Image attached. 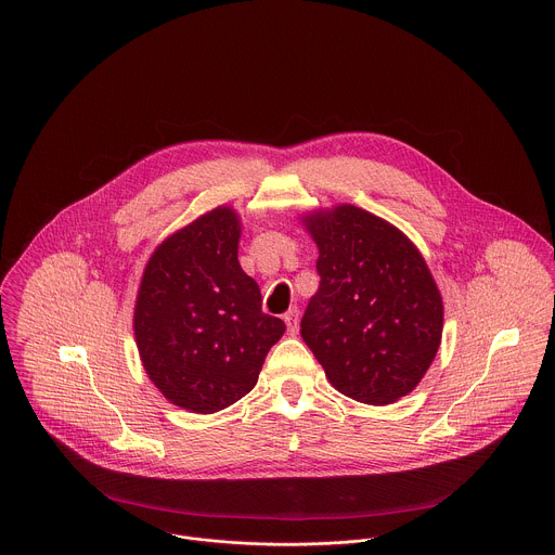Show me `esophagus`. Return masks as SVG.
Returning a JSON list of instances; mask_svg holds the SVG:
<instances>
[{
  "mask_svg": "<svg viewBox=\"0 0 555 555\" xmlns=\"http://www.w3.org/2000/svg\"><path fill=\"white\" fill-rule=\"evenodd\" d=\"M285 324H287V333L289 335H296L298 333V320H300V311L296 307H292L285 315H283Z\"/></svg>",
  "mask_w": 555,
  "mask_h": 555,
  "instance_id": "1",
  "label": "esophagus"
}]
</instances>
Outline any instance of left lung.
Segmentation results:
<instances>
[{"instance_id":"1","label":"left lung","mask_w":555,"mask_h":555,"mask_svg":"<svg viewBox=\"0 0 555 555\" xmlns=\"http://www.w3.org/2000/svg\"><path fill=\"white\" fill-rule=\"evenodd\" d=\"M318 246L320 287L300 322L328 384L344 397L388 405L425 377L442 341L444 305L416 244L354 205L300 216Z\"/></svg>"}]
</instances>
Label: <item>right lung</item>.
Wrapping results in <instances>:
<instances>
[{
	"label": "right lung",
	"mask_w": 555,
	"mask_h": 555,
	"mask_svg": "<svg viewBox=\"0 0 555 555\" xmlns=\"http://www.w3.org/2000/svg\"><path fill=\"white\" fill-rule=\"evenodd\" d=\"M242 218L220 205L167 235L150 255L132 311L143 371L176 408L216 414L246 397L283 320L237 259Z\"/></svg>",
	"instance_id": "right-lung-1"
}]
</instances>
